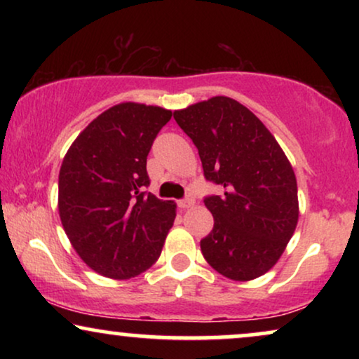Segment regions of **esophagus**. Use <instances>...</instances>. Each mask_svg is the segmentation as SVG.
Instances as JSON below:
<instances>
[{
    "label": "esophagus",
    "instance_id": "34e87169",
    "mask_svg": "<svg viewBox=\"0 0 359 359\" xmlns=\"http://www.w3.org/2000/svg\"><path fill=\"white\" fill-rule=\"evenodd\" d=\"M194 204V199L191 198V196H186L184 199H180L178 201V205L181 209H186V208H189V205H193Z\"/></svg>",
    "mask_w": 359,
    "mask_h": 359
}]
</instances>
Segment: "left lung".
Returning a JSON list of instances; mask_svg holds the SVG:
<instances>
[{"mask_svg":"<svg viewBox=\"0 0 359 359\" xmlns=\"http://www.w3.org/2000/svg\"><path fill=\"white\" fill-rule=\"evenodd\" d=\"M175 121L193 140L204 178L222 194L205 196L214 227L201 252L215 271L250 281L281 257L299 219L292 166L262 121L238 101L215 96L175 111Z\"/></svg>","mask_w":359,"mask_h":359,"instance_id":"left-lung-1","label":"left lung"}]
</instances>
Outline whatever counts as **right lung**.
I'll list each match as a JSON object with an SVG mask.
<instances>
[{
	"label": "right lung",
	"mask_w": 359,
	"mask_h": 359,
	"mask_svg": "<svg viewBox=\"0 0 359 359\" xmlns=\"http://www.w3.org/2000/svg\"><path fill=\"white\" fill-rule=\"evenodd\" d=\"M171 111L122 102L97 116L68 149L58 175V212L91 269L129 279L149 269L175 222V203L147 193V156Z\"/></svg>",
	"instance_id": "right-lung-1"
}]
</instances>
